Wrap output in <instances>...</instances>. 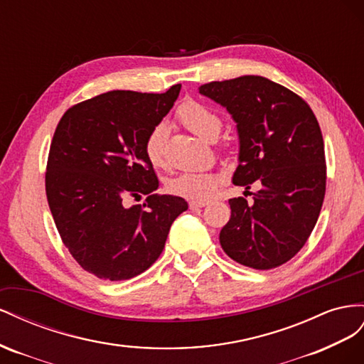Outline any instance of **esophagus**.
<instances>
[{
	"label": "esophagus",
	"mask_w": 364,
	"mask_h": 364,
	"mask_svg": "<svg viewBox=\"0 0 364 364\" xmlns=\"http://www.w3.org/2000/svg\"><path fill=\"white\" fill-rule=\"evenodd\" d=\"M204 205H207L205 201H191V203H189V207H191L192 210H193V209H201V207H204Z\"/></svg>",
	"instance_id": "esophagus-1"
}]
</instances>
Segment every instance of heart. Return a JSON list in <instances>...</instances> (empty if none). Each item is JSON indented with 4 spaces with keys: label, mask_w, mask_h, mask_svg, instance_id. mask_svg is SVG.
I'll return each mask as SVG.
<instances>
[{
    "label": "heart",
    "mask_w": 364,
    "mask_h": 364,
    "mask_svg": "<svg viewBox=\"0 0 364 364\" xmlns=\"http://www.w3.org/2000/svg\"><path fill=\"white\" fill-rule=\"evenodd\" d=\"M176 116L186 128L204 140L216 139L223 127L221 117L198 102H184ZM166 139H168V127L164 123H159L152 128L144 141V154L155 168H163L166 164ZM169 189L184 198L204 201L215 195L218 176L212 173H181L169 181Z\"/></svg>",
    "instance_id": "obj_1"
}]
</instances>
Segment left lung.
<instances>
[{
    "instance_id": "left-lung-1",
    "label": "left lung",
    "mask_w": 364,
    "mask_h": 364,
    "mask_svg": "<svg viewBox=\"0 0 364 364\" xmlns=\"http://www.w3.org/2000/svg\"><path fill=\"white\" fill-rule=\"evenodd\" d=\"M236 123L237 168L245 192L257 181L253 204L228 200L232 215L221 228L223 250L233 261L269 269L289 261L309 237L326 191L323 137L308 103L262 76L210 82L200 88Z\"/></svg>"
}]
</instances>
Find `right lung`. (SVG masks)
Segmentation results:
<instances>
[{"label":"right lung","instance_id":"right-lung-1","mask_svg":"<svg viewBox=\"0 0 364 364\" xmlns=\"http://www.w3.org/2000/svg\"><path fill=\"white\" fill-rule=\"evenodd\" d=\"M116 90L70 108L51 140L46 192L71 256L100 279L127 280L161 255L181 196L157 195L159 178L144 141L180 95ZM147 200L127 208L128 196Z\"/></svg>","mask_w":364,"mask_h":364}]
</instances>
